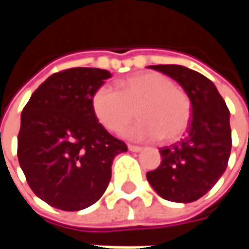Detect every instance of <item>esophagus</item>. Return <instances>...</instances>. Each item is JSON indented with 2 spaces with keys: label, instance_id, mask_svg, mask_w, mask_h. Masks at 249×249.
I'll list each match as a JSON object with an SVG mask.
<instances>
[{
  "label": "esophagus",
  "instance_id": "34e87169",
  "mask_svg": "<svg viewBox=\"0 0 249 249\" xmlns=\"http://www.w3.org/2000/svg\"><path fill=\"white\" fill-rule=\"evenodd\" d=\"M128 149H129V151H132V152H140L141 146L132 145V144H129V145H128Z\"/></svg>",
  "mask_w": 249,
  "mask_h": 249
}]
</instances>
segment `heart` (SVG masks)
Segmentation results:
<instances>
[{"label":"heart","mask_w":249,"mask_h":249,"mask_svg":"<svg viewBox=\"0 0 249 249\" xmlns=\"http://www.w3.org/2000/svg\"><path fill=\"white\" fill-rule=\"evenodd\" d=\"M92 110L109 130H120L136 117L141 120L124 130L133 140L176 141L192 120V103L187 93L161 73L148 71L120 84V92L109 85L97 88L92 96Z\"/></svg>","instance_id":"1"}]
</instances>
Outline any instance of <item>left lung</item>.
I'll list each match as a JSON object with an SVG mask.
<instances>
[{
	"label": "left lung",
	"mask_w": 249,
	"mask_h": 249,
	"mask_svg": "<svg viewBox=\"0 0 249 249\" xmlns=\"http://www.w3.org/2000/svg\"><path fill=\"white\" fill-rule=\"evenodd\" d=\"M172 77L192 103V120L184 139L160 148L162 161L146 178L162 198L192 203L209 192L228 165L232 148L230 109L214 84L181 65H151Z\"/></svg>",
	"instance_id": "left-lung-1"
}]
</instances>
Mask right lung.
Here are the masks:
<instances>
[{"label":"right lung","instance_id":"1","mask_svg":"<svg viewBox=\"0 0 249 249\" xmlns=\"http://www.w3.org/2000/svg\"><path fill=\"white\" fill-rule=\"evenodd\" d=\"M112 76L97 68L57 71L37 88L21 114L17 156L30 189L62 211L97 201L112 178V162L128 151L98 123L94 90Z\"/></svg>","mask_w":249,"mask_h":249}]
</instances>
